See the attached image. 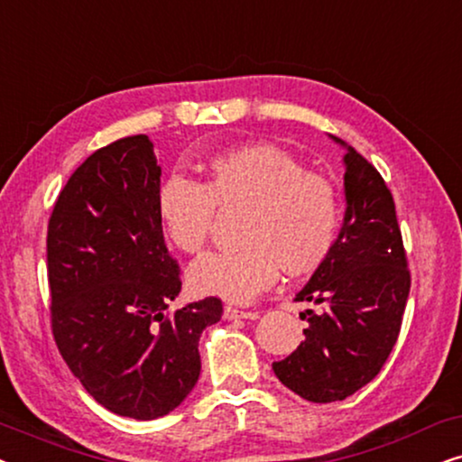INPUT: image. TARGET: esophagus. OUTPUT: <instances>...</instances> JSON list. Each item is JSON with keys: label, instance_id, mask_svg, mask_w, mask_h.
I'll return each mask as SVG.
<instances>
[{"label": "esophagus", "instance_id": "obj_1", "mask_svg": "<svg viewBox=\"0 0 462 462\" xmlns=\"http://www.w3.org/2000/svg\"><path fill=\"white\" fill-rule=\"evenodd\" d=\"M223 318L225 319H256L258 313L256 311H244V309L226 305L223 309Z\"/></svg>", "mask_w": 462, "mask_h": 462}]
</instances>
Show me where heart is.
Listing matches in <instances>:
<instances>
[{
    "instance_id": "1",
    "label": "heart",
    "mask_w": 462,
    "mask_h": 462,
    "mask_svg": "<svg viewBox=\"0 0 462 462\" xmlns=\"http://www.w3.org/2000/svg\"><path fill=\"white\" fill-rule=\"evenodd\" d=\"M217 208H245L244 245L212 252L189 271L195 292L245 302L280 275H311L337 245L343 204L337 185L273 144H245L212 155L204 182L168 179L157 195V218L185 254H198Z\"/></svg>"
}]
</instances>
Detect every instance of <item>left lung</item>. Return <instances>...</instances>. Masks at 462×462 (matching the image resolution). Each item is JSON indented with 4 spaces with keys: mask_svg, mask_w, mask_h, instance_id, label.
<instances>
[{
    "mask_svg": "<svg viewBox=\"0 0 462 462\" xmlns=\"http://www.w3.org/2000/svg\"><path fill=\"white\" fill-rule=\"evenodd\" d=\"M346 210L328 261L296 294L315 309L305 340L273 372L315 403L340 402L368 384L397 343L410 294V271L393 195L372 163L345 141Z\"/></svg>",
    "mask_w": 462,
    "mask_h": 462,
    "instance_id": "1",
    "label": "left lung"
}]
</instances>
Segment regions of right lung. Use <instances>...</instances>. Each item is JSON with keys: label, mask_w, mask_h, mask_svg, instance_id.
<instances>
[{"label": "right lung", "mask_w": 462, "mask_h": 462, "mask_svg": "<svg viewBox=\"0 0 462 462\" xmlns=\"http://www.w3.org/2000/svg\"><path fill=\"white\" fill-rule=\"evenodd\" d=\"M162 168L149 136L94 151L71 174L48 223L52 334L69 370L111 412H172L199 378V337L217 296L168 313L180 292L157 218Z\"/></svg>", "instance_id": "add662e5"}]
</instances>
